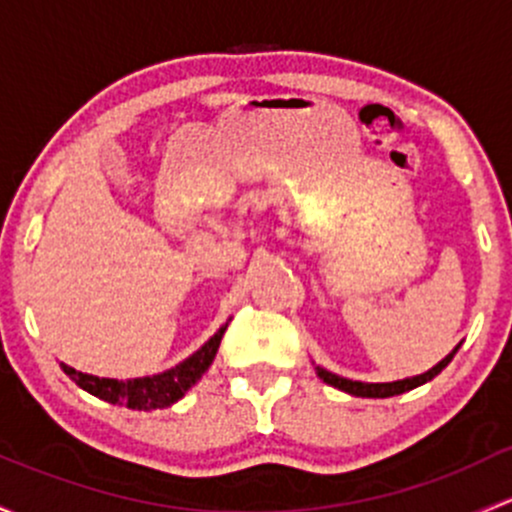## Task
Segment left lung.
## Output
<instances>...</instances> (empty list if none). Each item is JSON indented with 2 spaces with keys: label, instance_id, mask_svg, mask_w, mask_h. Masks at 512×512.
Wrapping results in <instances>:
<instances>
[{
  "label": "left lung",
  "instance_id": "1",
  "mask_svg": "<svg viewBox=\"0 0 512 512\" xmlns=\"http://www.w3.org/2000/svg\"><path fill=\"white\" fill-rule=\"evenodd\" d=\"M459 348H461V343L454 348V351L446 355L444 360H439L434 368H429L427 373L414 375V378H405V380H395V383H360V380H348V378H341V375H336V373H328V370H324V368H316V375H319V378L324 380L326 385L338 387V390L348 392V395H355V397H392V395H402V392H407V390H414V387H419V385H424V383H429V380L437 378L441 370H444L446 365L451 363V358H454Z\"/></svg>",
  "mask_w": 512,
  "mask_h": 512
}]
</instances>
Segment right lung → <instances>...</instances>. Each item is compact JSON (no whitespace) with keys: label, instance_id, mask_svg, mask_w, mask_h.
I'll return each instance as SVG.
<instances>
[{"label":"right lung","instance_id":"1","mask_svg":"<svg viewBox=\"0 0 512 512\" xmlns=\"http://www.w3.org/2000/svg\"><path fill=\"white\" fill-rule=\"evenodd\" d=\"M228 324L220 326L218 331L198 348L196 353L188 355L184 363L176 368L164 370V373L152 375V378H132V380H115V378H98V375L80 373L71 365L61 363L63 373L73 380L75 385L83 387L90 395L100 400L112 402V405H125L129 410H164L179 402L181 397L201 380V375L211 368L215 353H218L220 338H223Z\"/></svg>","mask_w":512,"mask_h":512}]
</instances>
